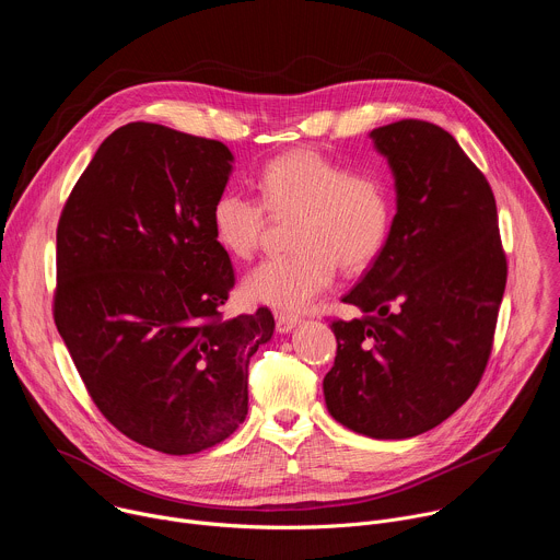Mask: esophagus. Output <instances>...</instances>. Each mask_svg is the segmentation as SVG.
Masks as SVG:
<instances>
[{"instance_id": "obj_1", "label": "esophagus", "mask_w": 560, "mask_h": 560, "mask_svg": "<svg viewBox=\"0 0 560 560\" xmlns=\"http://www.w3.org/2000/svg\"><path fill=\"white\" fill-rule=\"evenodd\" d=\"M277 330L279 332H290L292 328H296V324L301 322V318L296 314H290V312H277Z\"/></svg>"}]
</instances>
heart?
<instances>
[{
	"mask_svg": "<svg viewBox=\"0 0 560 560\" xmlns=\"http://www.w3.org/2000/svg\"><path fill=\"white\" fill-rule=\"evenodd\" d=\"M261 201L221 192L210 212L217 244L234 259H253L275 219L296 217L294 255L264 261L244 290L253 301L277 310H301L324 292L337 266L357 275L383 253L392 230L394 197L387 179L346 164L314 148L272 156L259 173Z\"/></svg>",
	"mask_w": 560,
	"mask_h": 560,
	"instance_id": "1",
	"label": "heart"
}]
</instances>
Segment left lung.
<instances>
[{
	"label": "left lung",
	"instance_id": "left-lung-1",
	"mask_svg": "<svg viewBox=\"0 0 560 560\" xmlns=\"http://www.w3.org/2000/svg\"><path fill=\"white\" fill-rule=\"evenodd\" d=\"M396 179L383 253L332 318L330 415L372 439H410L452 417L488 368L508 281L497 199L456 139L401 119L370 132Z\"/></svg>",
	"mask_w": 560,
	"mask_h": 560
}]
</instances>
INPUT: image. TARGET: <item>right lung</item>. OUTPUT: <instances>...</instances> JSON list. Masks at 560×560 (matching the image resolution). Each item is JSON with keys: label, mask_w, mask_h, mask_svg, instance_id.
I'll list each match as a JSON object with an SVG mask.
<instances>
[{"label": "right lung", "mask_w": 560, "mask_h": 560, "mask_svg": "<svg viewBox=\"0 0 560 560\" xmlns=\"http://www.w3.org/2000/svg\"><path fill=\"white\" fill-rule=\"evenodd\" d=\"M232 152L159 124L117 128L57 223L55 326L104 419L173 456L248 415V365L272 339L261 305L225 318L234 268L212 234Z\"/></svg>", "instance_id": "1"}]
</instances>
